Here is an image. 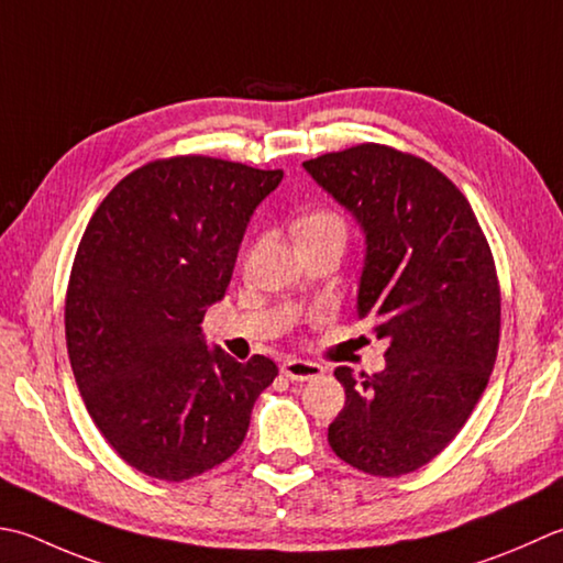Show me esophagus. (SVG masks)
Wrapping results in <instances>:
<instances>
[{
  "label": "esophagus",
  "instance_id": "obj_1",
  "mask_svg": "<svg viewBox=\"0 0 563 563\" xmlns=\"http://www.w3.org/2000/svg\"><path fill=\"white\" fill-rule=\"evenodd\" d=\"M280 373H283L285 378H290V380H312V378L322 376L324 368L319 366V363H312V361L288 358V361H283Z\"/></svg>",
  "mask_w": 563,
  "mask_h": 563
}]
</instances>
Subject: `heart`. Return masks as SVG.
<instances>
[{"label":"heart","mask_w":563,"mask_h":563,"mask_svg":"<svg viewBox=\"0 0 563 563\" xmlns=\"http://www.w3.org/2000/svg\"><path fill=\"white\" fill-rule=\"evenodd\" d=\"M295 234L300 244H307V241H339V244H346L349 222L339 209L317 207L295 224Z\"/></svg>","instance_id":"heart-1"}]
</instances>
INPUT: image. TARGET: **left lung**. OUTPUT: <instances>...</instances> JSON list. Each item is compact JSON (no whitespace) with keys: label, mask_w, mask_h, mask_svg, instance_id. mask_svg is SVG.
I'll return each instance as SVG.
<instances>
[{"label":"left lung","mask_w":563,"mask_h":563,"mask_svg":"<svg viewBox=\"0 0 563 563\" xmlns=\"http://www.w3.org/2000/svg\"><path fill=\"white\" fill-rule=\"evenodd\" d=\"M305 170L366 231L358 319L388 339L385 371L339 366L346 402L329 446L398 478L449 446L478 405L500 344V283L466 195L412 153L358 143Z\"/></svg>","instance_id":"left-lung-1"}]
</instances>
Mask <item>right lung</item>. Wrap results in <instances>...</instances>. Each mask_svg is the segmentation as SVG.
<instances>
[{
    "mask_svg": "<svg viewBox=\"0 0 563 563\" xmlns=\"http://www.w3.org/2000/svg\"><path fill=\"white\" fill-rule=\"evenodd\" d=\"M283 180L212 156H173L119 180L87 224L65 292L73 376L99 432L131 468L187 481L244 442L266 356L209 351L253 209Z\"/></svg>",
    "mask_w": 563,
    "mask_h": 563,
    "instance_id": "obj_1",
    "label": "right lung"
}]
</instances>
